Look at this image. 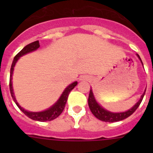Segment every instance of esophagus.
<instances>
[{
    "instance_id": "esophagus-1",
    "label": "esophagus",
    "mask_w": 153,
    "mask_h": 153,
    "mask_svg": "<svg viewBox=\"0 0 153 153\" xmlns=\"http://www.w3.org/2000/svg\"><path fill=\"white\" fill-rule=\"evenodd\" d=\"M79 80H82V81H84V80H89V78L88 77H86V76H81L80 78H79Z\"/></svg>"
}]
</instances>
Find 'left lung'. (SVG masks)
<instances>
[{"instance_id":"obj_1","label":"left lung","mask_w":153,"mask_h":153,"mask_svg":"<svg viewBox=\"0 0 153 153\" xmlns=\"http://www.w3.org/2000/svg\"><path fill=\"white\" fill-rule=\"evenodd\" d=\"M137 56L139 57L140 60H141V63L143 64V62H142L141 58L139 56V54H136ZM145 92L143 93V95L140 97V100L135 104L134 106H132L130 109L127 110L126 112H123V113H112V112H109L106 109H103L100 105H99L98 102H97V100H95V97L93 96V93L92 90H90V94H89V98H88V105L89 107H90V110H91L92 113H93L97 119H99L100 120H102L103 122H108V123H113V122H117V121H120V120H123L124 119H126L127 117H129V116L132 114L136 110L139 106L141 103L142 100H143V97L145 95Z\"/></svg>"}]
</instances>
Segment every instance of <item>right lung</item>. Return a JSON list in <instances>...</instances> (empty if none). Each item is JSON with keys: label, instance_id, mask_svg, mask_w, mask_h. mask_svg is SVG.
Segmentation results:
<instances>
[{"label": "right lung", "instance_id": "add662e5", "mask_svg": "<svg viewBox=\"0 0 153 153\" xmlns=\"http://www.w3.org/2000/svg\"><path fill=\"white\" fill-rule=\"evenodd\" d=\"M40 47V44H39L38 40L36 41L33 42V43H30V44H27V46L23 48L20 52L14 56L13 60V63L11 65V68H10V83H9V86H10V94H11V97L13 98V101L15 102V103L17 104V106H18V108L21 109V111L26 115L27 117L30 118L31 120H36V121H40V122H45V121H51V120H54L56 117H58L62 113L63 110L64 109L65 105L67 103V98H68V96L70 94V92L73 90V89L75 87L76 85H77V82H74L73 83L69 85L67 88L65 89L64 91L63 92V93L60 96V99L56 101V102L55 104H53L51 107H50L49 109H47V110H44V111L42 112H29L27 111L24 108L21 107L20 105L18 104V102L16 100V98L14 97V93H13V86H12V75H13V67L15 66L16 63L18 60V59L21 56H24V55L27 54L28 53L32 52V51H36V49H38Z\"/></svg>", "mask_w": 153, "mask_h": 153}]
</instances>
